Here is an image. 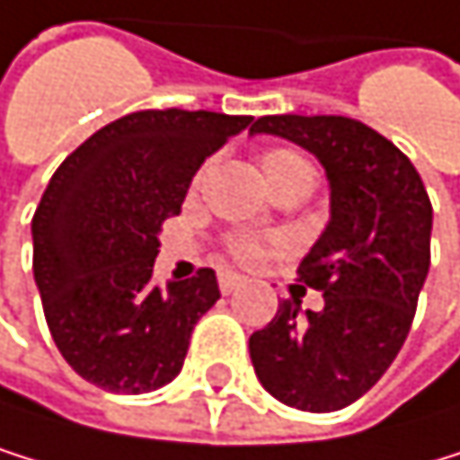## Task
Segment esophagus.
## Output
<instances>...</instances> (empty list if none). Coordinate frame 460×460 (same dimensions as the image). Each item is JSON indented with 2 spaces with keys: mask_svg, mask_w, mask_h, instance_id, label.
Wrapping results in <instances>:
<instances>
[{
  "mask_svg": "<svg viewBox=\"0 0 460 460\" xmlns=\"http://www.w3.org/2000/svg\"><path fill=\"white\" fill-rule=\"evenodd\" d=\"M243 282H245V279H243L240 273H228V270L220 273V290H223L226 296H228V293H234Z\"/></svg>",
  "mask_w": 460,
  "mask_h": 460,
  "instance_id": "esophagus-1",
  "label": "esophagus"
}]
</instances>
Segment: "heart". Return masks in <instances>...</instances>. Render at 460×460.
I'll return each mask as SVG.
<instances>
[{
	"label": "heart",
	"mask_w": 460,
	"mask_h": 460,
	"mask_svg": "<svg viewBox=\"0 0 460 460\" xmlns=\"http://www.w3.org/2000/svg\"><path fill=\"white\" fill-rule=\"evenodd\" d=\"M260 164H262V172H265L270 187H279L282 181L296 178V175H313L310 162L305 159V155H298L296 150H265ZM232 251H234V257L245 265H260L270 257V248L257 237H237L232 243Z\"/></svg>",
	"instance_id": "obj_1"
}]
</instances>
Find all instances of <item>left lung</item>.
I'll list each match as a JSON object with an SVG mask.
<instances>
[{"instance_id":"obj_1","label":"left lung","mask_w":460,"mask_h":460,"mask_svg":"<svg viewBox=\"0 0 460 460\" xmlns=\"http://www.w3.org/2000/svg\"><path fill=\"white\" fill-rule=\"evenodd\" d=\"M251 137H279L313 153L330 184V220L298 265L323 310L285 298L248 352L279 402L330 413L352 405L400 355L430 268L433 207L408 155L349 117L276 114Z\"/></svg>"}]
</instances>
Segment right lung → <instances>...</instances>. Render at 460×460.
Wrapping results in <instances>:
<instances>
[{"mask_svg":"<svg viewBox=\"0 0 460 460\" xmlns=\"http://www.w3.org/2000/svg\"><path fill=\"white\" fill-rule=\"evenodd\" d=\"M251 117L137 111L100 128L55 170L32 217V276L64 360L111 394L178 377L190 335L220 298L217 276L153 282L162 223L200 164Z\"/></svg>","mask_w":460,"mask_h":460,"instance_id":"add662e5","label":"right lung"}]
</instances>
